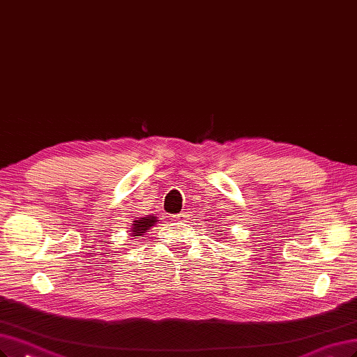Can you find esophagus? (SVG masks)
I'll list each match as a JSON object with an SVG mask.
<instances>
[{"instance_id":"1","label":"esophagus","mask_w":357,"mask_h":357,"mask_svg":"<svg viewBox=\"0 0 357 357\" xmlns=\"http://www.w3.org/2000/svg\"><path fill=\"white\" fill-rule=\"evenodd\" d=\"M188 218H189V214H188V213H180V214H177V215L174 217L176 221H186Z\"/></svg>"}]
</instances>
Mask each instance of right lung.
<instances>
[{
	"instance_id": "1",
	"label": "right lung",
	"mask_w": 357,
	"mask_h": 357,
	"mask_svg": "<svg viewBox=\"0 0 357 357\" xmlns=\"http://www.w3.org/2000/svg\"><path fill=\"white\" fill-rule=\"evenodd\" d=\"M155 225V217H144L142 220H136L134 221V227L131 229L132 236H137L140 233H146L147 229L152 227Z\"/></svg>"
}]
</instances>
